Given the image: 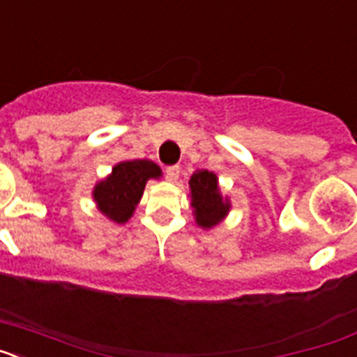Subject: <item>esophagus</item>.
<instances>
[{"label": "esophagus", "mask_w": 357, "mask_h": 357, "mask_svg": "<svg viewBox=\"0 0 357 357\" xmlns=\"http://www.w3.org/2000/svg\"><path fill=\"white\" fill-rule=\"evenodd\" d=\"M164 173H166V178H168L169 182H175L176 178H178V175H181V168H178V166H168Z\"/></svg>", "instance_id": "obj_1"}]
</instances>
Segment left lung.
<instances>
[{"label":"left lung","instance_id":"left-lung-1","mask_svg":"<svg viewBox=\"0 0 357 357\" xmlns=\"http://www.w3.org/2000/svg\"><path fill=\"white\" fill-rule=\"evenodd\" d=\"M191 206L195 209L197 223L204 229H211L222 222V218L229 213V202H223L222 195L218 191V178L213 172L202 169L197 172L191 181Z\"/></svg>","mask_w":357,"mask_h":357}]
</instances>
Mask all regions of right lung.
Here are the masks:
<instances>
[{"label": "right lung", "instance_id": "add662e5", "mask_svg": "<svg viewBox=\"0 0 357 357\" xmlns=\"http://www.w3.org/2000/svg\"><path fill=\"white\" fill-rule=\"evenodd\" d=\"M159 176L160 168L151 160H125L94 188L93 197L100 211L112 222L125 223L139 204L146 181Z\"/></svg>", "mask_w": 357, "mask_h": 357}]
</instances>
